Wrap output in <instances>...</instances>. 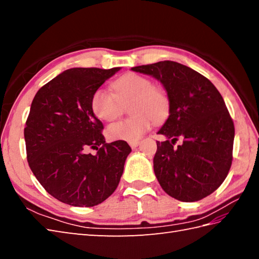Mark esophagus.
Masks as SVG:
<instances>
[{
	"label": "esophagus",
	"instance_id": "34e87169",
	"mask_svg": "<svg viewBox=\"0 0 259 259\" xmlns=\"http://www.w3.org/2000/svg\"><path fill=\"white\" fill-rule=\"evenodd\" d=\"M129 145L131 148H136L140 145V141H134V142H129Z\"/></svg>",
	"mask_w": 259,
	"mask_h": 259
}]
</instances>
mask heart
<instances>
[{
	"instance_id": "heart-1",
	"label": "heart",
	"mask_w": 259,
	"mask_h": 259,
	"mask_svg": "<svg viewBox=\"0 0 259 259\" xmlns=\"http://www.w3.org/2000/svg\"><path fill=\"white\" fill-rule=\"evenodd\" d=\"M113 93L97 89L91 98V109L98 119L113 121L122 113V104L133 100L130 113L133 118L110 124L107 134L110 139L134 142L139 140L151 128L152 120L163 122L170 112L167 93L153 87L145 75L125 73L112 84Z\"/></svg>"
}]
</instances>
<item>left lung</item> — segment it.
Returning <instances> with one entry per match:
<instances>
[{
  "mask_svg": "<svg viewBox=\"0 0 259 259\" xmlns=\"http://www.w3.org/2000/svg\"><path fill=\"white\" fill-rule=\"evenodd\" d=\"M158 80L170 102L158 131L153 170L161 188L180 201L209 196L227 177L233 160L234 122L221 93L197 71L174 61L131 68ZM179 138L183 140L175 147Z\"/></svg>",
  "mask_w": 259,
  "mask_h": 259,
  "instance_id": "obj_1",
  "label": "left lung"
}]
</instances>
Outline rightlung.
Segmentation results:
<instances>
[{
    "mask_svg": "<svg viewBox=\"0 0 259 259\" xmlns=\"http://www.w3.org/2000/svg\"><path fill=\"white\" fill-rule=\"evenodd\" d=\"M120 69L65 70L32 101L24 128L29 166L49 194L70 206L93 207L111 196L131 152L125 141L107 144L91 109L93 92Z\"/></svg>",
    "mask_w": 259,
    "mask_h": 259,
    "instance_id": "1",
    "label": "right lung"
}]
</instances>
